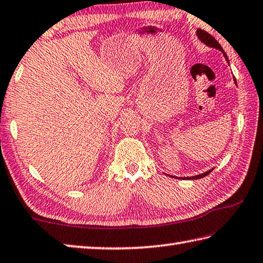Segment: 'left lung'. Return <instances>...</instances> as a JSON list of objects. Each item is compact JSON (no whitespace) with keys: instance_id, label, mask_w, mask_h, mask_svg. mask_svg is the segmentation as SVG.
I'll return each instance as SVG.
<instances>
[{"instance_id":"obj_1","label":"left lung","mask_w":263,"mask_h":263,"mask_svg":"<svg viewBox=\"0 0 263 263\" xmlns=\"http://www.w3.org/2000/svg\"><path fill=\"white\" fill-rule=\"evenodd\" d=\"M197 35H198L199 39L201 40V42H203L204 45H207V46H209V47H213V48H216V49H218V50H221V51L223 52L224 57H226L227 61H228L227 54H226V52H224V50H223V48L221 47V45L218 44V41H217L216 39H215V37H214L212 34H209L208 32L203 31V30H200V28H198V30H197ZM236 84H237V83H236ZM212 170H213V169H212ZM212 170H208L207 173H203V174H201V175L193 176V177H187V178H189V179H199V178H202V177H204V176H207V175L211 174Z\"/></svg>"}]
</instances>
